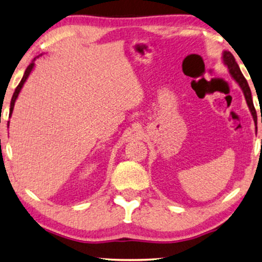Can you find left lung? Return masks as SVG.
<instances>
[{
  "label": "left lung",
  "mask_w": 262,
  "mask_h": 262,
  "mask_svg": "<svg viewBox=\"0 0 262 262\" xmlns=\"http://www.w3.org/2000/svg\"><path fill=\"white\" fill-rule=\"evenodd\" d=\"M222 59H223L224 66L228 67L229 74L231 75V77L234 78V80L236 81V83H237L239 85V88L242 89L243 95H245V99H246V102L249 107V111H250V113H252L254 123H255V126H256V111H255V107H254L253 99H252V92H250L248 82H247L245 76L242 75L241 70H239L238 64L236 63V60L234 58V56L231 55V52L223 51Z\"/></svg>",
  "instance_id": "8db88e82"
}]
</instances>
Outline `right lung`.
<instances>
[{"label": "right lung", "mask_w": 262, "mask_h": 262, "mask_svg": "<svg viewBox=\"0 0 262 262\" xmlns=\"http://www.w3.org/2000/svg\"><path fill=\"white\" fill-rule=\"evenodd\" d=\"M34 60H35V58H34ZM34 60H33V62H32V63L30 64V66L27 67V69H26V71H25V74H24L23 78H21V81H20L19 85H17V87L15 88V92H14V94H13L12 101H10V110H9V116H12V113H13V110H14V105H15V101H16L17 96H19L20 92H21V89H23L24 84H25V82L27 81L28 76H30L31 73H32V70H33V68H34ZM8 127H9V121H8Z\"/></svg>", "instance_id": "obj_1"}]
</instances>
